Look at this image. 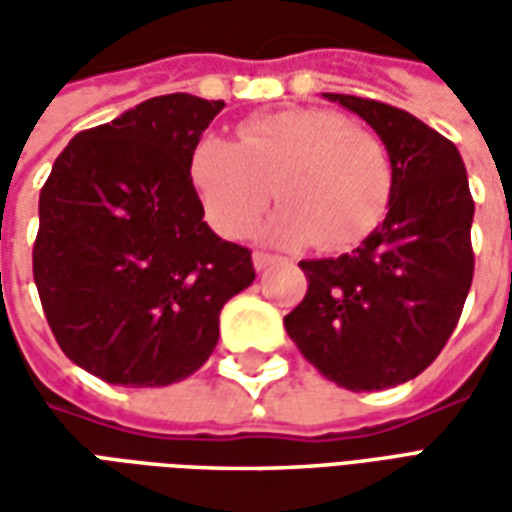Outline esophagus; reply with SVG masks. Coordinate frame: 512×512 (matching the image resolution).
<instances>
[{
  "instance_id": "obj_1",
  "label": "esophagus",
  "mask_w": 512,
  "mask_h": 512,
  "mask_svg": "<svg viewBox=\"0 0 512 512\" xmlns=\"http://www.w3.org/2000/svg\"><path fill=\"white\" fill-rule=\"evenodd\" d=\"M252 263H255L257 271H263V268H268L271 263H277V255H268V252H255V255H252Z\"/></svg>"
}]
</instances>
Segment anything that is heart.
Masks as SVG:
<instances>
[{"instance_id":"obj_1","label":"heart","mask_w":512,"mask_h":512,"mask_svg":"<svg viewBox=\"0 0 512 512\" xmlns=\"http://www.w3.org/2000/svg\"><path fill=\"white\" fill-rule=\"evenodd\" d=\"M191 178L219 233L241 238L274 200L285 208L268 235L315 238L343 249L376 230L392 194V164L370 131L332 109H282L246 120L238 142L205 134L191 150Z\"/></svg>"}]
</instances>
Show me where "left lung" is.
Instances as JSON below:
<instances>
[{"mask_svg": "<svg viewBox=\"0 0 512 512\" xmlns=\"http://www.w3.org/2000/svg\"><path fill=\"white\" fill-rule=\"evenodd\" d=\"M323 98L381 136L392 194L384 222L351 255L301 260L310 288L285 329L321 376L376 392L417 378L450 340L472 288L474 200L447 136L381 101Z\"/></svg>", "mask_w": 512, "mask_h": 512, "instance_id": "left-lung-1", "label": "left lung"}]
</instances>
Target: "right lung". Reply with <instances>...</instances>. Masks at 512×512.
I'll return each instance as SVG.
<instances>
[{
	"instance_id": "add662e5",
	"label": "right lung",
	"mask_w": 512,
	"mask_h": 512,
	"mask_svg": "<svg viewBox=\"0 0 512 512\" xmlns=\"http://www.w3.org/2000/svg\"><path fill=\"white\" fill-rule=\"evenodd\" d=\"M224 101L158 95L62 150L40 189L32 271L62 354L120 386L197 373L252 285L246 246L202 222L191 150Z\"/></svg>"
}]
</instances>
